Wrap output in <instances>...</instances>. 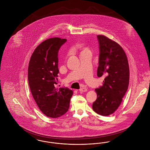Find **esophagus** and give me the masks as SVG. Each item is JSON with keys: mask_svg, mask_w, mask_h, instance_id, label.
I'll use <instances>...</instances> for the list:
<instances>
[{"mask_svg": "<svg viewBox=\"0 0 150 150\" xmlns=\"http://www.w3.org/2000/svg\"><path fill=\"white\" fill-rule=\"evenodd\" d=\"M79 91L80 92H86L87 91V89L86 88H80V89H79Z\"/></svg>", "mask_w": 150, "mask_h": 150, "instance_id": "obj_1", "label": "esophagus"}]
</instances>
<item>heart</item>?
Wrapping results in <instances>:
<instances>
[{
  "label": "heart",
  "instance_id": "1",
  "mask_svg": "<svg viewBox=\"0 0 150 150\" xmlns=\"http://www.w3.org/2000/svg\"><path fill=\"white\" fill-rule=\"evenodd\" d=\"M78 48L80 51V54L88 53V52H91V50H89V48L83 44H80L78 46Z\"/></svg>",
  "mask_w": 150,
  "mask_h": 150
}]
</instances>
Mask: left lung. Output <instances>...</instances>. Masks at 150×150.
Wrapping results in <instances>:
<instances>
[{
  "instance_id": "1",
  "label": "left lung",
  "mask_w": 150,
  "mask_h": 150,
  "mask_svg": "<svg viewBox=\"0 0 150 150\" xmlns=\"http://www.w3.org/2000/svg\"><path fill=\"white\" fill-rule=\"evenodd\" d=\"M100 56L97 76L105 77L103 85L95 89L94 112L102 116L112 114L121 104L128 88L129 69L126 54L121 46L104 35H97Z\"/></svg>"
}]
</instances>
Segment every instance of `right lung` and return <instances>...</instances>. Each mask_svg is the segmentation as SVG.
Segmentation results:
<instances>
[{
    "instance_id": "1",
    "label": "right lung",
    "mask_w": 150,
    "mask_h": 150,
    "mask_svg": "<svg viewBox=\"0 0 150 150\" xmlns=\"http://www.w3.org/2000/svg\"><path fill=\"white\" fill-rule=\"evenodd\" d=\"M66 41L59 38L45 40L36 48L29 61L31 92L40 111L52 118L61 116L69 110L73 94L68 88L55 87L59 72L58 53Z\"/></svg>"
}]
</instances>
